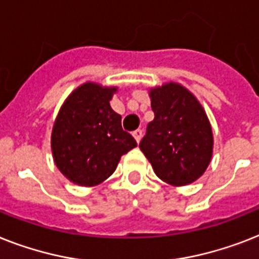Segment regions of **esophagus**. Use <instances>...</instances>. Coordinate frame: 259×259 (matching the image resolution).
I'll list each match as a JSON object with an SVG mask.
<instances>
[{"label": "esophagus", "mask_w": 259, "mask_h": 259, "mask_svg": "<svg viewBox=\"0 0 259 259\" xmlns=\"http://www.w3.org/2000/svg\"><path fill=\"white\" fill-rule=\"evenodd\" d=\"M133 137H134V138H136L137 144H140L141 137H142V130H140V129L134 130V132H133Z\"/></svg>", "instance_id": "1"}]
</instances>
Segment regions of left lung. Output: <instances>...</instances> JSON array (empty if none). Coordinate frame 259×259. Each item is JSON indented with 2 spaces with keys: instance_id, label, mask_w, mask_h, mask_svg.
Listing matches in <instances>:
<instances>
[{
  "instance_id": "left-lung-1",
  "label": "left lung",
  "mask_w": 259,
  "mask_h": 259,
  "mask_svg": "<svg viewBox=\"0 0 259 259\" xmlns=\"http://www.w3.org/2000/svg\"><path fill=\"white\" fill-rule=\"evenodd\" d=\"M154 119L140 149L155 176L171 186L202 177L213 157V130L197 97L178 82L149 89Z\"/></svg>"
}]
</instances>
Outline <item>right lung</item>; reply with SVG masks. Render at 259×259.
<instances>
[{
    "label": "right lung",
    "mask_w": 259,
    "mask_h": 259,
    "mask_svg": "<svg viewBox=\"0 0 259 259\" xmlns=\"http://www.w3.org/2000/svg\"><path fill=\"white\" fill-rule=\"evenodd\" d=\"M117 90V86L85 82L69 94L57 114L50 138L54 163L78 186L102 184L121 157L137 146L110 106Z\"/></svg>",
    "instance_id": "1"
}]
</instances>
